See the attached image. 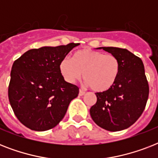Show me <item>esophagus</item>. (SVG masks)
<instances>
[{
    "label": "esophagus",
    "mask_w": 158,
    "mask_h": 158,
    "mask_svg": "<svg viewBox=\"0 0 158 158\" xmlns=\"http://www.w3.org/2000/svg\"><path fill=\"white\" fill-rule=\"evenodd\" d=\"M84 94H85V92H84V90H82V89H79V96H84Z\"/></svg>",
    "instance_id": "34e87169"
}]
</instances>
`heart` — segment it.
Instances as JSON below:
<instances>
[{
  "mask_svg": "<svg viewBox=\"0 0 158 158\" xmlns=\"http://www.w3.org/2000/svg\"><path fill=\"white\" fill-rule=\"evenodd\" d=\"M120 61L111 54L84 49L74 53V59L64 57L60 63V71L69 83L81 79L96 92H104L115 84L120 73Z\"/></svg>",
  "mask_w": 158,
  "mask_h": 158,
  "instance_id": "heart-1",
  "label": "heart"
}]
</instances>
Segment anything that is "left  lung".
Instances as JSON below:
<instances>
[{
  "label": "left lung",
  "mask_w": 158,
  "mask_h": 158,
  "mask_svg": "<svg viewBox=\"0 0 158 158\" xmlns=\"http://www.w3.org/2000/svg\"><path fill=\"white\" fill-rule=\"evenodd\" d=\"M114 55L120 69L115 84L106 91L96 93L97 102L90 108L94 122L108 131H120L134 124L144 110L149 87L139 57L127 49L99 48Z\"/></svg>",
  "instance_id": "8db88e82"
}]
</instances>
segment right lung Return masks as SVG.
Returning <instances> with one entry per match:
<instances>
[{
	"mask_svg": "<svg viewBox=\"0 0 158 158\" xmlns=\"http://www.w3.org/2000/svg\"><path fill=\"white\" fill-rule=\"evenodd\" d=\"M79 43L31 49L15 60L8 97L18 120L26 127L45 131L64 118L79 88L64 81L60 71L62 59Z\"/></svg>",
	"mask_w": 158,
	"mask_h": 158,
	"instance_id": "right-lung-1",
	"label": "right lung"
}]
</instances>
